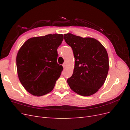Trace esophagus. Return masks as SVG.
Here are the masks:
<instances>
[{"instance_id": "esophagus-1", "label": "esophagus", "mask_w": 130, "mask_h": 130, "mask_svg": "<svg viewBox=\"0 0 130 130\" xmlns=\"http://www.w3.org/2000/svg\"><path fill=\"white\" fill-rule=\"evenodd\" d=\"M66 66L65 63H64L63 64V69H65V68H66Z\"/></svg>"}]
</instances>
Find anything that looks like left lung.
I'll use <instances>...</instances> for the list:
<instances>
[{
	"mask_svg": "<svg viewBox=\"0 0 130 130\" xmlns=\"http://www.w3.org/2000/svg\"><path fill=\"white\" fill-rule=\"evenodd\" d=\"M64 39L72 47L75 58L73 73L67 80L68 84L80 95H92L102 87L107 77L109 69L107 51L93 38L68 33L64 35Z\"/></svg>",
	"mask_w": 130,
	"mask_h": 130,
	"instance_id": "8db88e82",
	"label": "left lung"
}]
</instances>
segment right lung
Returning a JSON list of instances; mask_svg holds the SVG:
<instances>
[{
  "label": "right lung",
  "instance_id": "right-lung-1",
  "mask_svg": "<svg viewBox=\"0 0 130 130\" xmlns=\"http://www.w3.org/2000/svg\"><path fill=\"white\" fill-rule=\"evenodd\" d=\"M62 34H49L28 39L19 49L17 74L21 84L32 95L43 96L54 89L63 67L57 62Z\"/></svg>",
  "mask_w": 130,
  "mask_h": 130
}]
</instances>
